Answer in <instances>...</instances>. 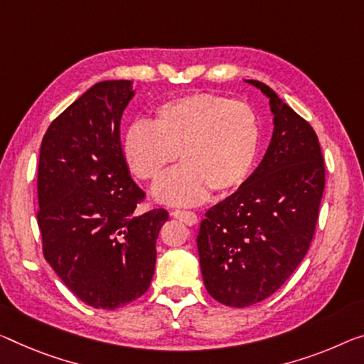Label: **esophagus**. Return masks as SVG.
<instances>
[{"label":"esophagus","instance_id":"obj_1","mask_svg":"<svg viewBox=\"0 0 364 364\" xmlns=\"http://www.w3.org/2000/svg\"><path fill=\"white\" fill-rule=\"evenodd\" d=\"M171 215L174 216V218H177V220L187 223L188 226H192V225H195V223L198 221L197 215H195L193 211H188V210H172Z\"/></svg>","mask_w":364,"mask_h":364}]
</instances>
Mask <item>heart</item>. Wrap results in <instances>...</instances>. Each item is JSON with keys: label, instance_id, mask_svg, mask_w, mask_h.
I'll return each mask as SVG.
<instances>
[{"label": "heart", "instance_id": "heart-1", "mask_svg": "<svg viewBox=\"0 0 364 364\" xmlns=\"http://www.w3.org/2000/svg\"><path fill=\"white\" fill-rule=\"evenodd\" d=\"M260 148V124L249 104L210 92H195L159 104L151 124L133 120L120 139L122 158L133 176L158 182L156 198L192 205L208 190L226 195L252 172Z\"/></svg>", "mask_w": 364, "mask_h": 364}]
</instances>
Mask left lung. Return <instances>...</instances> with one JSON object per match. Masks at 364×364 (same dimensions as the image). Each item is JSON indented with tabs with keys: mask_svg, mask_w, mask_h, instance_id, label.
Segmentation results:
<instances>
[{
	"mask_svg": "<svg viewBox=\"0 0 364 364\" xmlns=\"http://www.w3.org/2000/svg\"><path fill=\"white\" fill-rule=\"evenodd\" d=\"M273 135L259 167L205 213L197 247L211 298L247 307L272 296L301 264L314 237L326 166L317 135L273 89Z\"/></svg>",
	"mask_w": 364,
	"mask_h": 364,
	"instance_id": "1",
	"label": "left lung"
}]
</instances>
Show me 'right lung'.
I'll return each instance as SVG.
<instances>
[{
  "mask_svg": "<svg viewBox=\"0 0 364 364\" xmlns=\"http://www.w3.org/2000/svg\"><path fill=\"white\" fill-rule=\"evenodd\" d=\"M132 81H102L50 124L38 156L43 257L73 294L117 309L148 291L163 208L136 215L144 192L122 158L120 120Z\"/></svg>",
  "mask_w": 364,
  "mask_h": 364,
  "instance_id": "1",
  "label": "right lung"
}]
</instances>
